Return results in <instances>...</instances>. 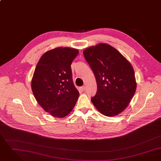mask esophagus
I'll return each mask as SVG.
<instances>
[{
	"label": "esophagus",
	"mask_w": 161,
	"mask_h": 161,
	"mask_svg": "<svg viewBox=\"0 0 161 161\" xmlns=\"http://www.w3.org/2000/svg\"><path fill=\"white\" fill-rule=\"evenodd\" d=\"M85 89H86V86H83L82 87H81V90L82 92L85 91Z\"/></svg>",
	"instance_id": "obj_1"
}]
</instances>
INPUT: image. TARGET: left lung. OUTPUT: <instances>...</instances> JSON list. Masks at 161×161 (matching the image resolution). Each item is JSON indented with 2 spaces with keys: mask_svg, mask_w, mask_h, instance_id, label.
<instances>
[{
  "mask_svg": "<svg viewBox=\"0 0 161 161\" xmlns=\"http://www.w3.org/2000/svg\"><path fill=\"white\" fill-rule=\"evenodd\" d=\"M83 55L97 80V94L92 102L104 116L119 114L127 108L136 90L132 65L115 48L106 43L87 48Z\"/></svg>",
  "mask_w": 161,
  "mask_h": 161,
  "instance_id": "8db88e82",
  "label": "left lung"
}]
</instances>
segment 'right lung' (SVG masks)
Here are the masks:
<instances>
[{
    "label": "right lung",
    "instance_id": "1",
    "mask_svg": "<svg viewBox=\"0 0 161 161\" xmlns=\"http://www.w3.org/2000/svg\"><path fill=\"white\" fill-rule=\"evenodd\" d=\"M78 53L75 48L57 47L45 52L36 66L31 83L33 95L39 105L54 117L68 116L78 99L71 68Z\"/></svg>",
    "mask_w": 161,
    "mask_h": 161
}]
</instances>
